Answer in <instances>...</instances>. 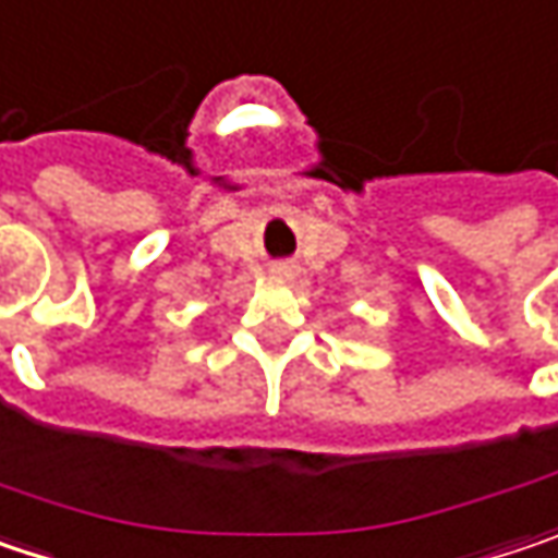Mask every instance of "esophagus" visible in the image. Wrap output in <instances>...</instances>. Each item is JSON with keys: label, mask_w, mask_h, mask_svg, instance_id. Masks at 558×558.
Masks as SVG:
<instances>
[{"label": "esophagus", "mask_w": 558, "mask_h": 558, "mask_svg": "<svg viewBox=\"0 0 558 558\" xmlns=\"http://www.w3.org/2000/svg\"><path fill=\"white\" fill-rule=\"evenodd\" d=\"M269 272H272L276 279H289V276H295V266H292V263H272Z\"/></svg>", "instance_id": "34e87169"}]
</instances>
